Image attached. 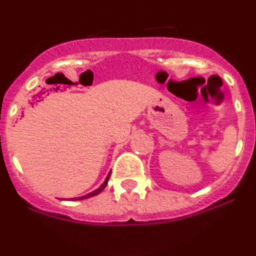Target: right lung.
Masks as SVG:
<instances>
[{"label":"right lung","instance_id":"obj_1","mask_svg":"<svg viewBox=\"0 0 256 256\" xmlns=\"http://www.w3.org/2000/svg\"><path fill=\"white\" fill-rule=\"evenodd\" d=\"M110 172L108 173V176H107V177H106L104 182V183H102L101 186L98 188V189H96V190H94V192H89V194H86V195H85V196H82V198H71V200H72V201H77V200H84V198H92V196H96V195H98V194L101 192L102 190H104L106 186H107V183H108V179H110Z\"/></svg>","mask_w":256,"mask_h":256}]
</instances>
